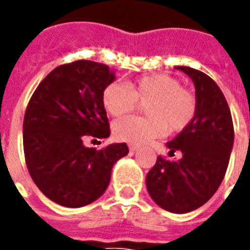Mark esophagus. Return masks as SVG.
<instances>
[{"label": "esophagus", "instance_id": "esophagus-1", "mask_svg": "<svg viewBox=\"0 0 250 250\" xmlns=\"http://www.w3.org/2000/svg\"><path fill=\"white\" fill-rule=\"evenodd\" d=\"M128 148H130L131 151H136V150L139 148V146H136V145H130V146H128Z\"/></svg>", "mask_w": 250, "mask_h": 250}]
</instances>
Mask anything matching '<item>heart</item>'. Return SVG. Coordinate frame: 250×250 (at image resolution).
I'll return each instance as SVG.
<instances>
[{
  "label": "heart",
  "mask_w": 250,
  "mask_h": 250,
  "mask_svg": "<svg viewBox=\"0 0 250 250\" xmlns=\"http://www.w3.org/2000/svg\"><path fill=\"white\" fill-rule=\"evenodd\" d=\"M104 109L112 116L128 114L145 104L147 116H125L112 125L114 136L120 142L142 145L161 138L168 130L181 132L188 128L197 114V98L181 87L170 75H148L134 82L111 83L102 93Z\"/></svg>",
  "instance_id": "b5f03b06"
}]
</instances>
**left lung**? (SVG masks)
<instances>
[{
    "label": "left lung",
    "instance_id": "8db88e82",
    "mask_svg": "<svg viewBox=\"0 0 250 250\" xmlns=\"http://www.w3.org/2000/svg\"><path fill=\"white\" fill-rule=\"evenodd\" d=\"M175 68L193 80L197 114L188 128L167 142L168 155L179 151L182 158L158 157L147 174L146 186L162 209L182 214L206 204L220 188L229 165L234 128L229 105L214 80L190 66Z\"/></svg>",
    "mask_w": 250,
    "mask_h": 250
}]
</instances>
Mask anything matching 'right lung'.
Returning <instances> with one entry per match:
<instances>
[{"mask_svg": "<svg viewBox=\"0 0 250 250\" xmlns=\"http://www.w3.org/2000/svg\"><path fill=\"white\" fill-rule=\"evenodd\" d=\"M114 80L105 64H62L39 84L28 103L22 127L28 171L41 193L62 206L96 201L108 188L115 162L128 154L125 143L102 150L84 146L87 136H109L102 93Z\"/></svg>", "mask_w": 250, "mask_h": 250, "instance_id": "add662e5", "label": "right lung"}]
</instances>
